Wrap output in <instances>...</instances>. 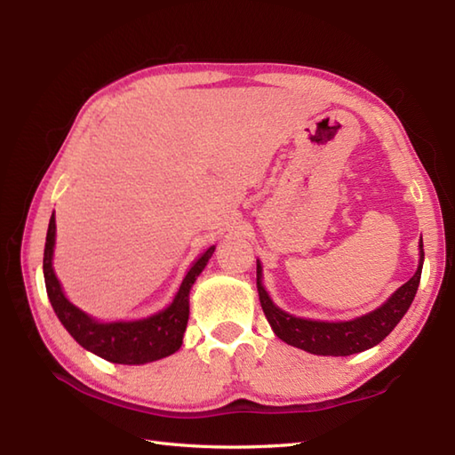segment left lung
Instances as JSON below:
<instances>
[{
  "label": "left lung",
  "mask_w": 455,
  "mask_h": 455,
  "mask_svg": "<svg viewBox=\"0 0 455 455\" xmlns=\"http://www.w3.org/2000/svg\"><path fill=\"white\" fill-rule=\"evenodd\" d=\"M422 240H420V264L417 274H414L407 283L401 285L397 291L391 295V299L385 305H381L377 311L355 318V321L347 323H318V321H305V318H297L293 315H287L272 303L267 297L266 289L259 282L262 269L259 264L256 267V285L259 293V303H262L264 315L267 323L272 324L277 338H282L289 346L301 347L305 352H311L316 355H350L363 352L367 347L379 344L385 336H387L395 326L399 324L404 313L409 311L414 295L420 283L422 274Z\"/></svg>",
  "instance_id": "obj_1"
}]
</instances>
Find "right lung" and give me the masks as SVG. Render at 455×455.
<instances>
[{
    "label": "right lung",
    "mask_w": 455,
    "mask_h": 455,
    "mask_svg": "<svg viewBox=\"0 0 455 455\" xmlns=\"http://www.w3.org/2000/svg\"><path fill=\"white\" fill-rule=\"evenodd\" d=\"M54 215L48 222V233L44 243V258H43V272L46 293L51 299L56 316L68 332L74 336V340L85 350L98 354L100 357L113 363L137 365L147 363L166 357L180 350L183 332H186L188 318H189V289L196 282L197 275L207 266L209 258L215 252V246H211L196 264L191 266L186 279L181 282L180 291L173 299V303L158 315L144 321L134 323H95L80 308H76L64 297L60 283L54 275L52 269V248H54Z\"/></svg>",
    "instance_id": "right-lung-1"
}]
</instances>
